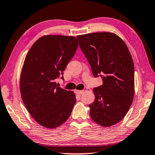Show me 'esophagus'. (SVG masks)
I'll return each mask as SVG.
<instances>
[{
	"instance_id": "34e87169",
	"label": "esophagus",
	"mask_w": 155,
	"mask_h": 155,
	"mask_svg": "<svg viewBox=\"0 0 155 155\" xmlns=\"http://www.w3.org/2000/svg\"><path fill=\"white\" fill-rule=\"evenodd\" d=\"M84 92L83 90H76L75 91V93L77 94V95H81V94H83Z\"/></svg>"
}]
</instances>
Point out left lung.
<instances>
[{
  "label": "left lung",
  "instance_id": "8db88e82",
  "mask_svg": "<svg viewBox=\"0 0 155 155\" xmlns=\"http://www.w3.org/2000/svg\"><path fill=\"white\" fill-rule=\"evenodd\" d=\"M80 48L101 86L93 89L95 101L90 116L99 125L111 126L122 120L134 93V66L128 48L113 33L97 32L77 36Z\"/></svg>",
  "mask_w": 155,
  "mask_h": 155
}]
</instances>
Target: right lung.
I'll return each instance as SVG.
<instances>
[{
  "label": "right lung",
  "instance_id": "obj_1",
  "mask_svg": "<svg viewBox=\"0 0 155 155\" xmlns=\"http://www.w3.org/2000/svg\"><path fill=\"white\" fill-rule=\"evenodd\" d=\"M78 46L72 36L44 35L25 57L20 77L21 98L33 119L46 128L64 123L77 101L74 92L58 87L55 80L63 75Z\"/></svg>",
  "mask_w": 155,
  "mask_h": 155
}]
</instances>
